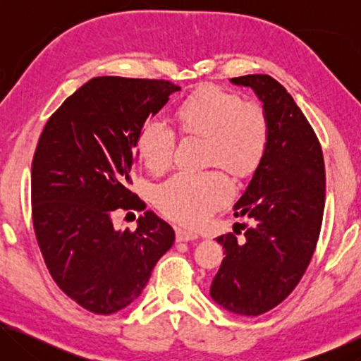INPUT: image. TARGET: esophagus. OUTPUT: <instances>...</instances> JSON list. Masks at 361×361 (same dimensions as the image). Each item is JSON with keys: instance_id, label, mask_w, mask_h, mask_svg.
I'll list each match as a JSON object with an SVG mask.
<instances>
[{"instance_id": "esophagus-1", "label": "esophagus", "mask_w": 361, "mask_h": 361, "mask_svg": "<svg viewBox=\"0 0 361 361\" xmlns=\"http://www.w3.org/2000/svg\"><path fill=\"white\" fill-rule=\"evenodd\" d=\"M199 239V235L195 232L186 231V229H176V240L178 242H188V240H195Z\"/></svg>"}]
</instances>
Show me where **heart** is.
Listing matches in <instances>:
<instances>
[{
	"instance_id": "obj_1",
	"label": "heart",
	"mask_w": 361,
	"mask_h": 361,
	"mask_svg": "<svg viewBox=\"0 0 361 361\" xmlns=\"http://www.w3.org/2000/svg\"><path fill=\"white\" fill-rule=\"evenodd\" d=\"M175 121L186 137H204L205 166L228 169L245 178L255 173L269 148V121L256 103L216 85H204L175 108ZM176 135L161 121H149L138 135V154L152 172H164L173 161ZM234 194L221 170L180 172L156 188V204L175 221L199 226L221 209Z\"/></svg>"
}]
</instances>
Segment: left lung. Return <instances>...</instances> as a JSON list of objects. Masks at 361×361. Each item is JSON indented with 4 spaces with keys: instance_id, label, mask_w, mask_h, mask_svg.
Returning a JSON list of instances; mask_svg holds the SVG:
<instances>
[{
    "instance_id": "left-lung-1",
    "label": "left lung",
    "mask_w": 361,
    "mask_h": 361,
    "mask_svg": "<svg viewBox=\"0 0 361 361\" xmlns=\"http://www.w3.org/2000/svg\"><path fill=\"white\" fill-rule=\"evenodd\" d=\"M262 102L269 121V148L239 202L235 216L243 240L223 234L224 258L210 295L229 312L256 317L276 307L296 288L319 242L325 210V161L312 126L269 75L232 78ZM237 226V224H235Z\"/></svg>"
}]
</instances>
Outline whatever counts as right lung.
I'll list each match as a JSON object with an SVG mask.
<instances>
[{
	"mask_svg": "<svg viewBox=\"0 0 361 361\" xmlns=\"http://www.w3.org/2000/svg\"><path fill=\"white\" fill-rule=\"evenodd\" d=\"M180 90L166 79L99 76L81 85L47 119L32 162V218L54 282L94 314L135 301L175 242L154 212L138 228L116 231L119 210L142 212L132 192L138 135Z\"/></svg>",
	"mask_w": 361,
	"mask_h": 361,
	"instance_id": "right-lung-1",
	"label": "right lung"
}]
</instances>
